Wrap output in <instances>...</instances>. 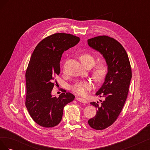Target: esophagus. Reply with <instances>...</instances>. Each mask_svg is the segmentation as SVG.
Here are the masks:
<instances>
[{
    "instance_id": "34e87169",
    "label": "esophagus",
    "mask_w": 150,
    "mask_h": 150,
    "mask_svg": "<svg viewBox=\"0 0 150 150\" xmlns=\"http://www.w3.org/2000/svg\"><path fill=\"white\" fill-rule=\"evenodd\" d=\"M76 99L77 101H79V102H81V103H84V104L87 103V101H86L85 99L81 98H79V97H76Z\"/></svg>"
}]
</instances>
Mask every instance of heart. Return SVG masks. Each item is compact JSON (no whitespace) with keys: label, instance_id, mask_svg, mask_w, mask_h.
Segmentation results:
<instances>
[{"label":"heart","instance_id":"heart-1","mask_svg":"<svg viewBox=\"0 0 150 150\" xmlns=\"http://www.w3.org/2000/svg\"><path fill=\"white\" fill-rule=\"evenodd\" d=\"M80 60L82 64L85 66H90L92 67L95 63V57L90 53H84L80 56ZM108 66L105 61L98 62L94 66L93 75L94 78L98 81H101L107 74ZM94 86L93 83L89 80L79 81L71 86V89L74 93L80 96H84L88 93L89 90Z\"/></svg>","mask_w":150,"mask_h":150}]
</instances>
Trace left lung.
<instances>
[{"instance_id": "left-lung-1", "label": "left lung", "mask_w": 150, "mask_h": 150, "mask_svg": "<svg viewBox=\"0 0 150 150\" xmlns=\"http://www.w3.org/2000/svg\"><path fill=\"white\" fill-rule=\"evenodd\" d=\"M89 46L100 52L107 62L108 73L102 86L96 93L104 100L91 102L98 110L89 120L92 128L103 130L113 124L119 116L126 100L132 72L125 49L116 40L101 35L88 40Z\"/></svg>"}]
</instances>
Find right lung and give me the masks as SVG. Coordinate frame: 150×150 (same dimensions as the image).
Wrapping results in <instances>:
<instances>
[{"instance_id":"1","label":"right lung","mask_w":150,"mask_h":150,"mask_svg":"<svg viewBox=\"0 0 150 150\" xmlns=\"http://www.w3.org/2000/svg\"><path fill=\"white\" fill-rule=\"evenodd\" d=\"M70 34L56 33L42 40L32 54L25 72V106L33 120L44 128L61 122L63 109L75 96L66 91L59 98L52 96L55 78L60 73L62 54L79 42Z\"/></svg>"}]
</instances>
